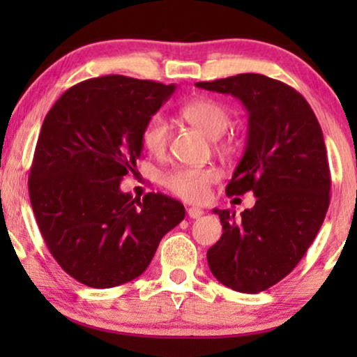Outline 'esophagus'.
Returning <instances> with one entry per match:
<instances>
[{"label": "esophagus", "instance_id": "esophagus-1", "mask_svg": "<svg viewBox=\"0 0 357 357\" xmlns=\"http://www.w3.org/2000/svg\"><path fill=\"white\" fill-rule=\"evenodd\" d=\"M187 213L192 219H198V218L203 216V209H199V208H188Z\"/></svg>", "mask_w": 357, "mask_h": 357}]
</instances>
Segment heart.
<instances>
[{"label": "heart", "instance_id": "b5f03b06", "mask_svg": "<svg viewBox=\"0 0 357 357\" xmlns=\"http://www.w3.org/2000/svg\"><path fill=\"white\" fill-rule=\"evenodd\" d=\"M180 116L209 138H219L231 123V115L218 100L199 97L190 100L180 109ZM170 141V125L160 115L146 121L141 130V144L149 154L160 158L167 151ZM219 146H226L218 143ZM219 178L214 167H174L162 174V185L178 198L190 203H202L208 198L209 187Z\"/></svg>", "mask_w": 357, "mask_h": 357}]
</instances>
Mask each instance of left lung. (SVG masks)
<instances>
[{
    "label": "left lung",
    "instance_id": "8db88e82",
    "mask_svg": "<svg viewBox=\"0 0 357 357\" xmlns=\"http://www.w3.org/2000/svg\"><path fill=\"white\" fill-rule=\"evenodd\" d=\"M197 86L237 97L248 112L245 153L226 193L252 192L255 206L241 218L214 209L224 232L206 258L219 282L257 294L294 270L324 224L331 187L324 133L309 102L278 79L243 73Z\"/></svg>",
    "mask_w": 357,
    "mask_h": 357
}]
</instances>
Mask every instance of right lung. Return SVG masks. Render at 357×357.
<instances>
[{
    "label": "right lung",
    "instance_id": "right-lung-1",
    "mask_svg": "<svg viewBox=\"0 0 357 357\" xmlns=\"http://www.w3.org/2000/svg\"><path fill=\"white\" fill-rule=\"evenodd\" d=\"M175 84L109 75L73 86L42 123L29 197L48 250L82 284L107 289L149 266L165 234L185 218L164 193L143 199L120 182L141 158V130Z\"/></svg>",
    "mask_w": 357,
    "mask_h": 357
}]
</instances>
